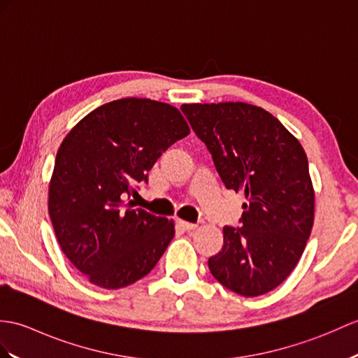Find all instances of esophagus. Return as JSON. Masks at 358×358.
Wrapping results in <instances>:
<instances>
[{
  "label": "esophagus",
  "instance_id": "obj_1",
  "mask_svg": "<svg viewBox=\"0 0 358 358\" xmlns=\"http://www.w3.org/2000/svg\"><path fill=\"white\" fill-rule=\"evenodd\" d=\"M178 226H180L182 230H186V231L195 230V229L198 227L196 224H194V222H187V221H182V220H178Z\"/></svg>",
  "mask_w": 358,
  "mask_h": 358
}]
</instances>
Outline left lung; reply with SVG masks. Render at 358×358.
<instances>
[{"instance_id": "1", "label": "left lung", "mask_w": 358, "mask_h": 358, "mask_svg": "<svg viewBox=\"0 0 358 358\" xmlns=\"http://www.w3.org/2000/svg\"><path fill=\"white\" fill-rule=\"evenodd\" d=\"M181 111L224 186L247 199L241 227L222 229L224 245L209 257L210 273L241 296L268 293L289 276L311 235L314 189L303 148L276 117L250 103H185Z\"/></svg>"}]
</instances>
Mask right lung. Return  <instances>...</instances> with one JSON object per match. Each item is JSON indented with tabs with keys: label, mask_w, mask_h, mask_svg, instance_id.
I'll return each instance as SVG.
<instances>
[{
	"label": "right lung",
	"mask_w": 358,
	"mask_h": 358,
	"mask_svg": "<svg viewBox=\"0 0 358 358\" xmlns=\"http://www.w3.org/2000/svg\"><path fill=\"white\" fill-rule=\"evenodd\" d=\"M190 132L176 106L127 97L87 114L57 149L48 213L64 255L97 287L134 284L159 262L173 221L124 203Z\"/></svg>",
	"instance_id": "right-lung-1"
}]
</instances>
